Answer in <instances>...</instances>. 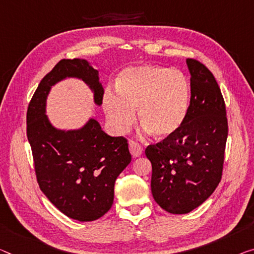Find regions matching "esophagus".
Wrapping results in <instances>:
<instances>
[{"label":"esophagus","mask_w":254,"mask_h":254,"mask_svg":"<svg viewBox=\"0 0 254 254\" xmlns=\"http://www.w3.org/2000/svg\"><path fill=\"white\" fill-rule=\"evenodd\" d=\"M129 151L132 158H138L140 157V154L143 153V149L140 147L137 142H135V140H129Z\"/></svg>","instance_id":"1"}]
</instances>
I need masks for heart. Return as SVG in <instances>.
Instances as JSON below:
<instances>
[{"mask_svg":"<svg viewBox=\"0 0 254 254\" xmlns=\"http://www.w3.org/2000/svg\"><path fill=\"white\" fill-rule=\"evenodd\" d=\"M192 97L190 81L184 72L161 65L144 64L125 69L117 80V93L107 91L103 108L118 132L127 131L138 119L154 137L176 134L187 118Z\"/></svg>","mask_w":254,"mask_h":254,"instance_id":"obj_1","label":"heart"}]
</instances>
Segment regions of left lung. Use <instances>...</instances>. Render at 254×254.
Wrapping results in <instances>:
<instances>
[{"label":"left lung","mask_w":254,"mask_h":254,"mask_svg":"<svg viewBox=\"0 0 254 254\" xmlns=\"http://www.w3.org/2000/svg\"><path fill=\"white\" fill-rule=\"evenodd\" d=\"M190 73V111L181 129L145 155L152 163L151 190L167 212L189 213L219 184L228 135L226 107L212 72L195 59L186 60Z\"/></svg>","instance_id":"8db88e82"}]
</instances>
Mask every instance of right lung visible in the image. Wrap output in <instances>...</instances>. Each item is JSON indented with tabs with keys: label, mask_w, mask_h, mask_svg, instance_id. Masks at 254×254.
Masks as SVG:
<instances>
[{
	"label": "right lung",
	"mask_w": 254,
	"mask_h": 254,
	"mask_svg": "<svg viewBox=\"0 0 254 254\" xmlns=\"http://www.w3.org/2000/svg\"><path fill=\"white\" fill-rule=\"evenodd\" d=\"M67 77L86 83L94 102L102 104L99 71L83 59L58 62L41 80L27 110V137L34 158L37 183L45 196L65 216L93 221L114 203L115 182L131 161L127 139L111 137L91 118L79 129H57L46 112L51 87Z\"/></svg>",
	"instance_id": "1"
}]
</instances>
